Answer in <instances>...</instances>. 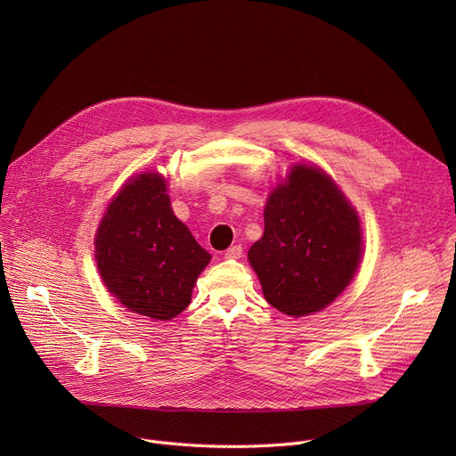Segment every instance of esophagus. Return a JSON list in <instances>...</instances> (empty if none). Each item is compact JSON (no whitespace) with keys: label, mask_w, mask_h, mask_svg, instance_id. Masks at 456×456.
<instances>
[{"label":"esophagus","mask_w":456,"mask_h":456,"mask_svg":"<svg viewBox=\"0 0 456 456\" xmlns=\"http://www.w3.org/2000/svg\"><path fill=\"white\" fill-rule=\"evenodd\" d=\"M242 256V246H231L227 251H225V258L229 260H236Z\"/></svg>","instance_id":"34e87169"}]
</instances>
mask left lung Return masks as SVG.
<instances>
[{
  "label": "left lung",
  "instance_id": "obj_1",
  "mask_svg": "<svg viewBox=\"0 0 456 456\" xmlns=\"http://www.w3.org/2000/svg\"><path fill=\"white\" fill-rule=\"evenodd\" d=\"M248 258L272 306L294 318L320 313L354 277L361 220L322 167L296 164L270 194Z\"/></svg>",
  "mask_w": 456,
  "mask_h": 456
}]
</instances>
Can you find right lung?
I'll use <instances>...</instances> for the list:
<instances>
[{
  "mask_svg": "<svg viewBox=\"0 0 456 456\" xmlns=\"http://www.w3.org/2000/svg\"><path fill=\"white\" fill-rule=\"evenodd\" d=\"M95 262L107 290L134 314L172 320L190 305L210 262L172 210L166 179L157 172L129 179L95 232Z\"/></svg>",
  "mask_w": 456,
  "mask_h": 456,
  "instance_id": "obj_1",
  "label": "right lung"
}]
</instances>
